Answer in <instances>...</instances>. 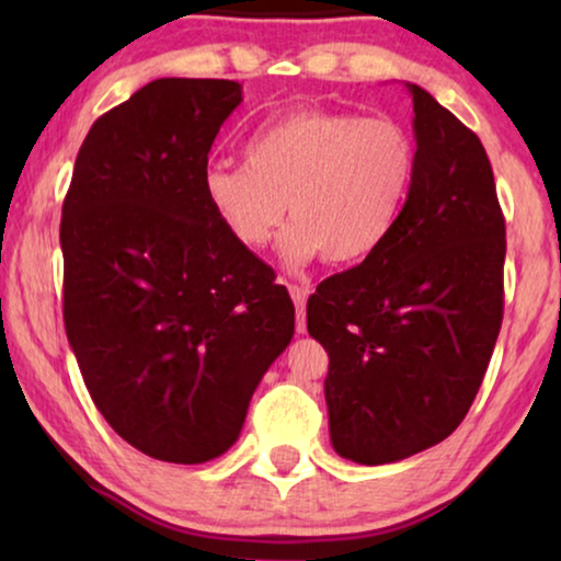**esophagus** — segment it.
<instances>
[{
  "instance_id": "34e87169",
  "label": "esophagus",
  "mask_w": 561,
  "mask_h": 561,
  "mask_svg": "<svg viewBox=\"0 0 561 561\" xmlns=\"http://www.w3.org/2000/svg\"><path fill=\"white\" fill-rule=\"evenodd\" d=\"M290 298L296 304V332L304 334L306 332V298H309V288L304 286H288Z\"/></svg>"
}]
</instances>
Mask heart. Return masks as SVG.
I'll return each instance as SVG.
<instances>
[{
  "label": "heart",
  "instance_id": "1",
  "mask_svg": "<svg viewBox=\"0 0 561 561\" xmlns=\"http://www.w3.org/2000/svg\"><path fill=\"white\" fill-rule=\"evenodd\" d=\"M413 173L416 145L401 122L309 106L257 127L244 163H211L202 191L244 250L273 240L288 202L286 263H359L396 229Z\"/></svg>",
  "mask_w": 561,
  "mask_h": 561
}]
</instances>
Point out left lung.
Segmentation results:
<instances>
[{"mask_svg":"<svg viewBox=\"0 0 561 561\" xmlns=\"http://www.w3.org/2000/svg\"><path fill=\"white\" fill-rule=\"evenodd\" d=\"M416 173L386 244L319 283L336 455L388 465L447 439L470 411L503 321L505 219L480 137L416 83Z\"/></svg>","mask_w":561,"mask_h":561,"instance_id":"1","label":"left lung"}]
</instances>
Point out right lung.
Wrapping results in <instances>:
<instances>
[{
    "label": "right lung",
    "mask_w": 561,
    "mask_h": 561,
    "mask_svg": "<svg viewBox=\"0 0 561 561\" xmlns=\"http://www.w3.org/2000/svg\"><path fill=\"white\" fill-rule=\"evenodd\" d=\"M240 102L237 81H150L91 125L64 198L68 342L106 424L163 462L225 455L294 336L288 290L202 191Z\"/></svg>",
    "instance_id": "obj_1"
}]
</instances>
